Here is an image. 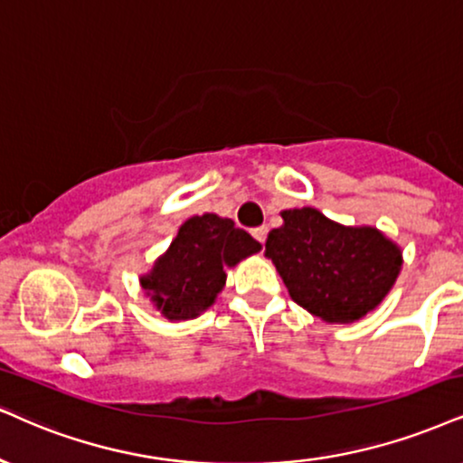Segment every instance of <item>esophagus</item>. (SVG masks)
<instances>
[{
	"instance_id": "obj_1",
	"label": "esophagus",
	"mask_w": 463,
	"mask_h": 463,
	"mask_svg": "<svg viewBox=\"0 0 463 463\" xmlns=\"http://www.w3.org/2000/svg\"><path fill=\"white\" fill-rule=\"evenodd\" d=\"M250 236L255 238V241H258L261 247H264V242H266V236H268V230L266 227H255V230H250Z\"/></svg>"
}]
</instances>
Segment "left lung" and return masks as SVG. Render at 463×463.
I'll return each instance as SVG.
<instances>
[{
  "mask_svg": "<svg viewBox=\"0 0 463 463\" xmlns=\"http://www.w3.org/2000/svg\"><path fill=\"white\" fill-rule=\"evenodd\" d=\"M268 233L272 260L296 305L328 324H352L389 296L403 253L371 225H341L317 208L283 210Z\"/></svg>",
  "mask_w": 463,
  "mask_h": 463,
  "instance_id": "1",
  "label": "left lung"
}]
</instances>
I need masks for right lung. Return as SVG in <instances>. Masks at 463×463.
<instances>
[{
  "mask_svg": "<svg viewBox=\"0 0 463 463\" xmlns=\"http://www.w3.org/2000/svg\"><path fill=\"white\" fill-rule=\"evenodd\" d=\"M261 244L232 219L216 214L191 216L180 225L169 249L139 277L154 309L169 322L199 317L225 288V268H233Z\"/></svg>",
  "mask_w": 463,
  "mask_h": 463,
  "instance_id": "right-lung-1",
  "label": "right lung"
}]
</instances>
